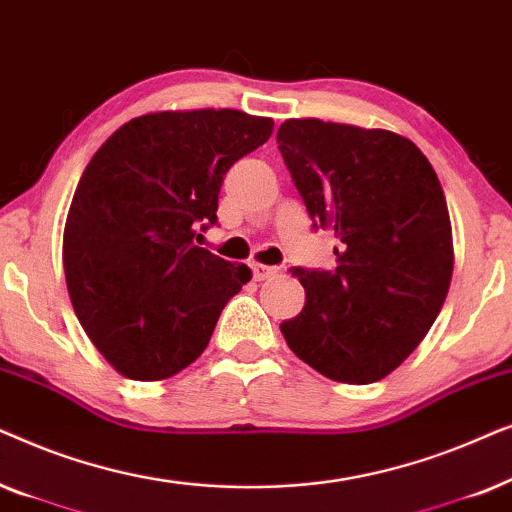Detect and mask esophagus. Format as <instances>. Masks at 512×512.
I'll return each instance as SVG.
<instances>
[{
	"mask_svg": "<svg viewBox=\"0 0 512 512\" xmlns=\"http://www.w3.org/2000/svg\"><path fill=\"white\" fill-rule=\"evenodd\" d=\"M251 272H254L256 282H263V279H270L275 275L277 268H272V265H263V263H251Z\"/></svg>",
	"mask_w": 512,
	"mask_h": 512,
	"instance_id": "1",
	"label": "esophagus"
}]
</instances>
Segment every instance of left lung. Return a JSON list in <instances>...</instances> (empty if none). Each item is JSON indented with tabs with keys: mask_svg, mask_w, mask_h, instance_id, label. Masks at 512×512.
Returning a JSON list of instances; mask_svg holds the SVG:
<instances>
[{
	"mask_svg": "<svg viewBox=\"0 0 512 512\" xmlns=\"http://www.w3.org/2000/svg\"><path fill=\"white\" fill-rule=\"evenodd\" d=\"M277 144L314 226L338 240L333 270H296L305 307L279 326L286 345L328 380H382L415 352L450 291L443 186L417 144L389 130L289 118Z\"/></svg>",
	"mask_w": 512,
	"mask_h": 512,
	"instance_id": "1",
	"label": "left lung"
}]
</instances>
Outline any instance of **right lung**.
<instances>
[{
  "label": "right lung",
  "mask_w": 512,
  "mask_h": 512,
  "mask_svg": "<svg viewBox=\"0 0 512 512\" xmlns=\"http://www.w3.org/2000/svg\"><path fill=\"white\" fill-rule=\"evenodd\" d=\"M272 128V118L237 109L153 111L90 158L67 212L62 265L76 317L116 373L167 380L205 352L251 270L195 247V230L216 223L230 165Z\"/></svg>",
  "instance_id": "obj_1"
}]
</instances>
